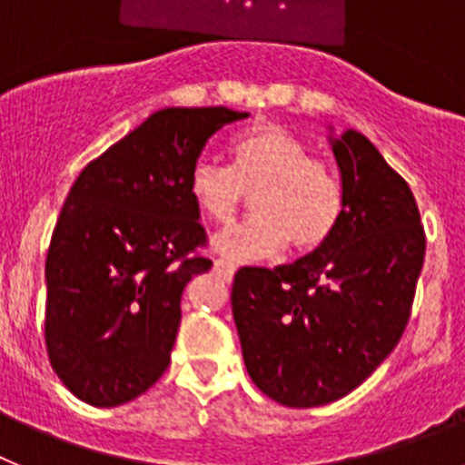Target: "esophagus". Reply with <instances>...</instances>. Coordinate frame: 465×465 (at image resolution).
Instances as JSON below:
<instances>
[{"mask_svg":"<svg viewBox=\"0 0 465 465\" xmlns=\"http://www.w3.org/2000/svg\"><path fill=\"white\" fill-rule=\"evenodd\" d=\"M213 268H216V272L225 274V277H232L237 272V262H232L230 258H219V261L213 262Z\"/></svg>","mask_w":465,"mask_h":465,"instance_id":"esophagus-1","label":"esophagus"}]
</instances>
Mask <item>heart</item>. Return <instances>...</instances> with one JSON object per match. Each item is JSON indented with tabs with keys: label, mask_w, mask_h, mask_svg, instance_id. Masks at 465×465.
<instances>
[{
	"label": "heart",
	"mask_w": 465,
	"mask_h": 465,
	"mask_svg": "<svg viewBox=\"0 0 465 465\" xmlns=\"http://www.w3.org/2000/svg\"><path fill=\"white\" fill-rule=\"evenodd\" d=\"M232 167L200 158L188 176V193L203 216L216 223L235 219L246 193L253 216L213 237V246L235 261H261L283 246L312 252L338 228L344 209L342 183L293 133L258 123L230 143Z\"/></svg>",
	"instance_id": "heart-1"
}]
</instances>
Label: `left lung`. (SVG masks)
Returning <instances> with one entry per match:
<instances>
[{"mask_svg":"<svg viewBox=\"0 0 465 465\" xmlns=\"http://www.w3.org/2000/svg\"><path fill=\"white\" fill-rule=\"evenodd\" d=\"M344 209L331 240L291 265L242 268L232 316L253 384L286 408L354 391L408 326L426 235L408 182L368 137H331Z\"/></svg>","mask_w":465,"mask_h":465,"instance_id":"8db88e82","label":"left lung"}]
</instances>
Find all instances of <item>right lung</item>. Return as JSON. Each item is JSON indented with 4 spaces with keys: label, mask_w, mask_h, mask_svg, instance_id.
I'll use <instances>...</instances> for the list:
<instances>
[{
    "label": "right lung",
    "mask_w": 465,
    "mask_h": 465,
    "mask_svg": "<svg viewBox=\"0 0 465 465\" xmlns=\"http://www.w3.org/2000/svg\"><path fill=\"white\" fill-rule=\"evenodd\" d=\"M225 106H170L88 163L46 256V351L69 391L116 408L170 365L182 295L212 268L188 176L223 125Z\"/></svg>",
    "instance_id": "1"
}]
</instances>
